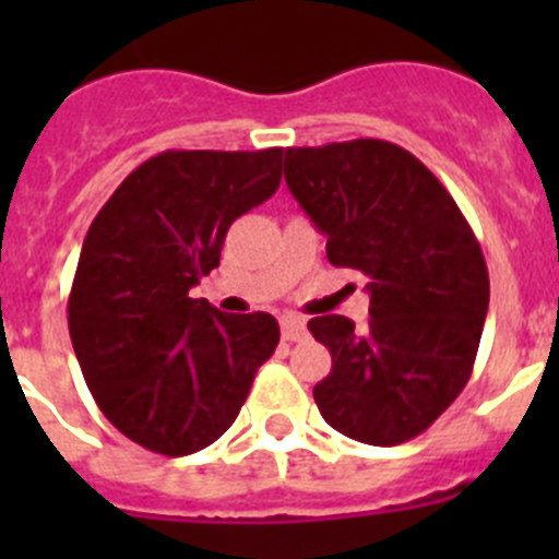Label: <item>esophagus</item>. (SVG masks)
Segmentation results:
<instances>
[{
    "mask_svg": "<svg viewBox=\"0 0 559 559\" xmlns=\"http://www.w3.org/2000/svg\"><path fill=\"white\" fill-rule=\"evenodd\" d=\"M280 328H283L285 341H299L308 335V324H305L302 316H294V313L283 316V319H280Z\"/></svg>",
    "mask_w": 559,
    "mask_h": 559,
    "instance_id": "obj_1",
    "label": "esophagus"
}]
</instances>
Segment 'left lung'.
<instances>
[{
	"instance_id": "1",
	"label": "left lung",
	"mask_w": 559,
	"mask_h": 559,
	"mask_svg": "<svg viewBox=\"0 0 559 559\" xmlns=\"http://www.w3.org/2000/svg\"><path fill=\"white\" fill-rule=\"evenodd\" d=\"M285 181L328 235L330 263L369 276L364 328L308 322L333 355L316 406L349 439L408 442L471 380L490 305L481 246L442 181L392 142L288 147Z\"/></svg>"
}]
</instances>
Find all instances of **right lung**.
<instances>
[{
    "label": "right lung",
    "mask_w": 559,
    "mask_h": 559,
    "mask_svg": "<svg viewBox=\"0 0 559 559\" xmlns=\"http://www.w3.org/2000/svg\"><path fill=\"white\" fill-rule=\"evenodd\" d=\"M280 162L283 147L165 151L88 226L69 335L100 412L147 451L212 445L280 344L271 313H221L190 296L218 269L229 226L274 195Z\"/></svg>",
    "instance_id": "add662e5"
}]
</instances>
